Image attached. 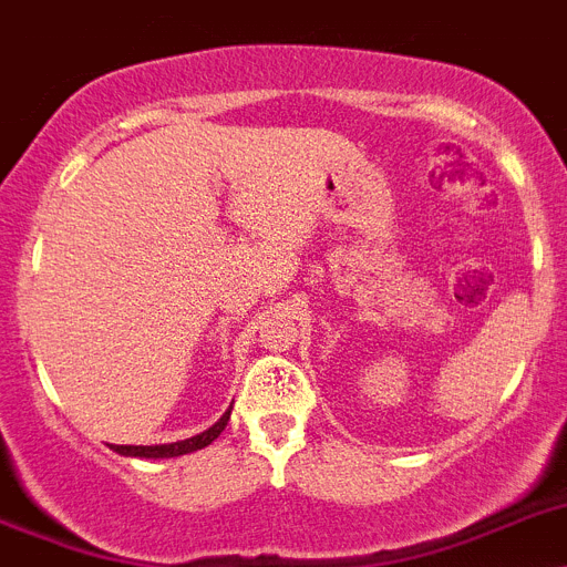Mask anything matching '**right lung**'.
Instances as JSON below:
<instances>
[{
    "label": "right lung",
    "mask_w": 567,
    "mask_h": 567,
    "mask_svg": "<svg viewBox=\"0 0 567 567\" xmlns=\"http://www.w3.org/2000/svg\"><path fill=\"white\" fill-rule=\"evenodd\" d=\"M228 417H231V406L223 412V417L217 423H212L206 432L195 437H186V441H175V443H155V446H112L118 455L126 457H152V461H161V457H181L188 455V452H197V449L208 446L212 441L220 437V432L226 430Z\"/></svg>",
    "instance_id": "1"
}]
</instances>
